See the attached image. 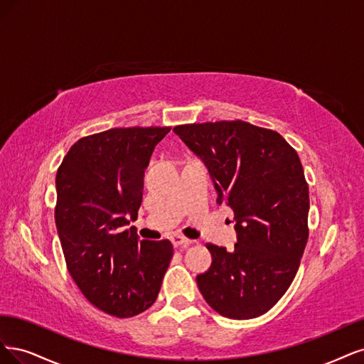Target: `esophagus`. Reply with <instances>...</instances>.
<instances>
[{
    "mask_svg": "<svg viewBox=\"0 0 364 364\" xmlns=\"http://www.w3.org/2000/svg\"><path fill=\"white\" fill-rule=\"evenodd\" d=\"M172 243L175 246H181V248H187V246H189L192 242L189 239L183 237L181 234H173V236H172Z\"/></svg>",
    "mask_w": 364,
    "mask_h": 364,
    "instance_id": "1",
    "label": "esophagus"
}]
</instances>
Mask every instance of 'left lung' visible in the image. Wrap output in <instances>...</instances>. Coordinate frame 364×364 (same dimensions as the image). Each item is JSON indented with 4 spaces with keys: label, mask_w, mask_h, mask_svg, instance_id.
Wrapping results in <instances>:
<instances>
[{
    "label": "left lung",
    "mask_w": 364,
    "mask_h": 364,
    "mask_svg": "<svg viewBox=\"0 0 364 364\" xmlns=\"http://www.w3.org/2000/svg\"><path fill=\"white\" fill-rule=\"evenodd\" d=\"M204 163L218 204L234 212L232 251L207 243L212 266L196 284L213 310L252 319L271 310L296 275L309 239V186L301 160L277 132L243 121L173 128Z\"/></svg>",
    "instance_id": "obj_1"
}]
</instances>
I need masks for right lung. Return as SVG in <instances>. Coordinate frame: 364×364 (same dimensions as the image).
<instances>
[{
  "label": "right lung",
  "instance_id": "obj_1",
  "mask_svg": "<svg viewBox=\"0 0 364 364\" xmlns=\"http://www.w3.org/2000/svg\"><path fill=\"white\" fill-rule=\"evenodd\" d=\"M169 127L112 128L80 139L55 175V227L68 271L104 313L132 318L157 299L169 240H140L130 220L152 151Z\"/></svg>",
  "mask_w": 364,
  "mask_h": 364
}]
</instances>
